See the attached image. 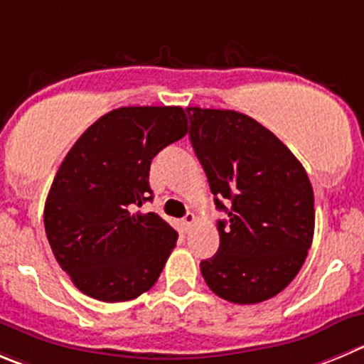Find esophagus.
I'll return each mask as SVG.
<instances>
[{
    "label": "esophagus",
    "mask_w": 364,
    "mask_h": 364,
    "mask_svg": "<svg viewBox=\"0 0 364 364\" xmlns=\"http://www.w3.org/2000/svg\"><path fill=\"white\" fill-rule=\"evenodd\" d=\"M195 223H196V216L193 213H188L184 216V220H182V227H184V230H189Z\"/></svg>",
    "instance_id": "34e87169"
}]
</instances>
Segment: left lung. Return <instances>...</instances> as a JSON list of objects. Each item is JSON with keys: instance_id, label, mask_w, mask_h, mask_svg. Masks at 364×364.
I'll list each match as a JSON object with an SVG mask.
<instances>
[{"instance_id": "8db88e82", "label": "left lung", "mask_w": 364, "mask_h": 364, "mask_svg": "<svg viewBox=\"0 0 364 364\" xmlns=\"http://www.w3.org/2000/svg\"><path fill=\"white\" fill-rule=\"evenodd\" d=\"M188 114L214 203L228 216L218 221V252L200 262L203 279L232 304L264 302L295 279L313 243L309 176L289 148L247 114L200 107Z\"/></svg>"}]
</instances>
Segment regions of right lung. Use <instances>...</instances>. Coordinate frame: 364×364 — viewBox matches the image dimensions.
I'll return each instance as SVG.
<instances>
[{
	"label": "right lung",
	"mask_w": 364,
	"mask_h": 364,
	"mask_svg": "<svg viewBox=\"0 0 364 364\" xmlns=\"http://www.w3.org/2000/svg\"><path fill=\"white\" fill-rule=\"evenodd\" d=\"M188 134L182 107H121L78 137L53 178L44 228L60 268L102 302L137 299L157 282L176 234L151 202V159Z\"/></svg>",
	"instance_id": "add662e5"
}]
</instances>
